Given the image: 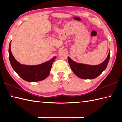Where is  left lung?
I'll use <instances>...</instances> for the list:
<instances>
[{
	"mask_svg": "<svg viewBox=\"0 0 122 122\" xmlns=\"http://www.w3.org/2000/svg\"><path fill=\"white\" fill-rule=\"evenodd\" d=\"M108 53L107 59L98 65L92 66L76 63L68 57V62L71 69L76 76L81 79H93L97 77L105 70L110 60Z\"/></svg>",
	"mask_w": 122,
	"mask_h": 122,
	"instance_id": "1",
	"label": "left lung"
}]
</instances>
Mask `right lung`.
Masks as SVG:
<instances>
[{
    "mask_svg": "<svg viewBox=\"0 0 122 122\" xmlns=\"http://www.w3.org/2000/svg\"><path fill=\"white\" fill-rule=\"evenodd\" d=\"M56 58L53 57L50 60L35 66L21 64L15 59L11 51V42L9 46V59L14 71L22 79L29 82L40 81L46 79L50 73L53 62Z\"/></svg>",
    "mask_w": 122,
    "mask_h": 122,
    "instance_id": "add662e5",
    "label": "right lung"
}]
</instances>
